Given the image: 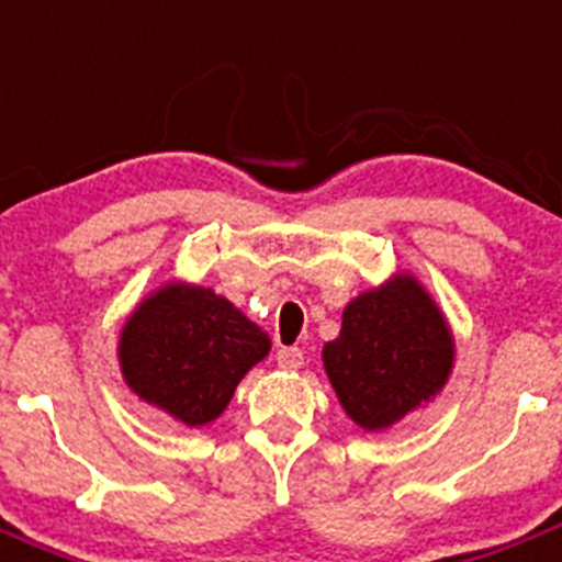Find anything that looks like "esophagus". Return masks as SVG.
<instances>
[{
  "label": "esophagus",
  "mask_w": 562,
  "mask_h": 562,
  "mask_svg": "<svg viewBox=\"0 0 562 562\" xmlns=\"http://www.w3.org/2000/svg\"><path fill=\"white\" fill-rule=\"evenodd\" d=\"M277 364L282 370H299L304 364V350L302 348H280L277 350Z\"/></svg>",
  "instance_id": "1"
}]
</instances>
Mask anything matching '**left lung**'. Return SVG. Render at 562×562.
I'll return each instance as SVG.
<instances>
[{
	"instance_id": "obj_1",
	"label": "left lung",
	"mask_w": 562,
	"mask_h": 562,
	"mask_svg": "<svg viewBox=\"0 0 562 562\" xmlns=\"http://www.w3.org/2000/svg\"><path fill=\"white\" fill-rule=\"evenodd\" d=\"M443 315L413 277H396L345 307L342 331L323 348L339 402L359 427L386 429L429 402L451 372Z\"/></svg>"
}]
</instances>
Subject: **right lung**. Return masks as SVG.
Returning <instances> with one entry per match:
<instances>
[{
  "instance_id": "right-lung-1",
  "label": "right lung",
  "mask_w": 562,
  "mask_h": 562,
  "mask_svg": "<svg viewBox=\"0 0 562 562\" xmlns=\"http://www.w3.org/2000/svg\"><path fill=\"white\" fill-rule=\"evenodd\" d=\"M271 342L209 288L166 285L130 317L119 342L127 386L190 427L214 422Z\"/></svg>"
}]
</instances>
